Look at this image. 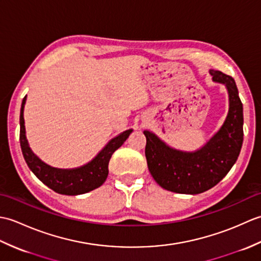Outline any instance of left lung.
<instances>
[{"label":"left lung","instance_id":"left-lung-1","mask_svg":"<svg viewBox=\"0 0 261 261\" xmlns=\"http://www.w3.org/2000/svg\"><path fill=\"white\" fill-rule=\"evenodd\" d=\"M213 81L224 84L229 112L223 125L201 149L193 152L170 148L150 131L146 136L149 171L163 188L180 194H199L222 180L237 162L243 142V108L234 80L211 69Z\"/></svg>","mask_w":261,"mask_h":261}]
</instances>
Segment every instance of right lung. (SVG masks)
<instances>
[{
	"instance_id": "add662e5",
	"label": "right lung",
	"mask_w": 261,
	"mask_h": 261,
	"mask_svg": "<svg viewBox=\"0 0 261 261\" xmlns=\"http://www.w3.org/2000/svg\"><path fill=\"white\" fill-rule=\"evenodd\" d=\"M27 96L22 99L20 111V145L28 167L43 184L58 194L64 195H80L91 192L101 186L109 175V162L113 152L119 149L129 138L132 129L122 132L113 138L92 162L74 169L54 168L41 162L29 147L23 119V109Z\"/></svg>"
}]
</instances>
